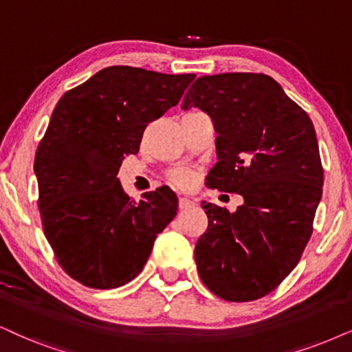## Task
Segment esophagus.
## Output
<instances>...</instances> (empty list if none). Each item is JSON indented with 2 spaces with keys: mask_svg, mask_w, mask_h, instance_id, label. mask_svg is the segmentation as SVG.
Instances as JSON below:
<instances>
[{
  "mask_svg": "<svg viewBox=\"0 0 352 352\" xmlns=\"http://www.w3.org/2000/svg\"><path fill=\"white\" fill-rule=\"evenodd\" d=\"M191 206H195V201H191L190 198H180L179 199V208L180 209H188Z\"/></svg>",
  "mask_w": 352,
  "mask_h": 352,
  "instance_id": "esophagus-1",
  "label": "esophagus"
}]
</instances>
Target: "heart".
<instances>
[{
    "instance_id": "1",
    "label": "heart",
    "mask_w": 352,
    "mask_h": 352,
    "mask_svg": "<svg viewBox=\"0 0 352 352\" xmlns=\"http://www.w3.org/2000/svg\"><path fill=\"white\" fill-rule=\"evenodd\" d=\"M170 182L180 188H191L197 182V172L190 170V168H177L170 172Z\"/></svg>"
}]
</instances>
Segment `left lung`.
I'll list each match as a JSON object with an SVG mask.
<instances>
[{
    "label": "left lung",
    "mask_w": 352,
    "mask_h": 352,
    "mask_svg": "<svg viewBox=\"0 0 352 352\" xmlns=\"http://www.w3.org/2000/svg\"><path fill=\"white\" fill-rule=\"evenodd\" d=\"M214 123L209 188L242 195L229 212L203 203L208 229L195 247L198 274L229 302L270 294L299 263L322 199L323 168L312 120L266 74L222 73L191 84L182 109Z\"/></svg>",
    "instance_id": "obj_1"
}]
</instances>
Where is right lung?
Returning <instances> with one entry per match:
<instances>
[{
  "mask_svg": "<svg viewBox=\"0 0 352 352\" xmlns=\"http://www.w3.org/2000/svg\"><path fill=\"white\" fill-rule=\"evenodd\" d=\"M195 78L109 66L58 100L35 154L38 209L58 263L84 286L135 279L175 217L170 188L135 201L117 173L124 155L140 151L148 123L179 104Z\"/></svg>",
  "mask_w": 352,
  "mask_h": 352,
  "instance_id": "1",
  "label": "right lung"
}]
</instances>
